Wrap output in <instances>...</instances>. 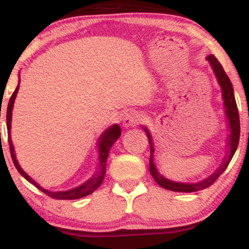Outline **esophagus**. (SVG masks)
Masks as SVG:
<instances>
[{"instance_id": "1", "label": "esophagus", "mask_w": 249, "mask_h": 249, "mask_svg": "<svg viewBox=\"0 0 249 249\" xmlns=\"http://www.w3.org/2000/svg\"><path fill=\"white\" fill-rule=\"evenodd\" d=\"M141 122V116L138 115L137 112H128L125 115L124 119H123V126L125 127H130V126H134L136 124Z\"/></svg>"}]
</instances>
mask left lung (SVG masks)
<instances>
[{
  "instance_id": "8db88e82",
  "label": "left lung",
  "mask_w": 249,
  "mask_h": 249,
  "mask_svg": "<svg viewBox=\"0 0 249 249\" xmlns=\"http://www.w3.org/2000/svg\"><path fill=\"white\" fill-rule=\"evenodd\" d=\"M206 59L210 63L211 68L213 69L214 75L216 77V81H218L220 88H221V93H222V101H224V108H225V116L226 121H227V127L230 133L227 134V138H226V151L224 159H222L220 166L216 168L214 172L208 176L207 178L200 180L196 182H180V181H173L165 178L162 174L158 171V168L154 165V145H153V139L151 136L150 130L145 125H142V130L146 133L148 138V144H150L151 148V156H150V173L153 177V179L156 180L157 184L162 188H166V190L173 191V192H185V193H191V192H196V191L205 190L208 186L213 184L216 179L219 178V176L227 168L228 164L232 160L234 153H235L236 148L239 145V139H240V119H239V111L238 107H236L235 97H234V90L233 85L231 83L228 76L226 75L224 68L221 67L218 59L215 58L214 55H208Z\"/></svg>"
}]
</instances>
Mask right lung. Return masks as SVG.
Wrapping results in <instances>:
<instances>
[{"mask_svg":"<svg viewBox=\"0 0 249 249\" xmlns=\"http://www.w3.org/2000/svg\"><path fill=\"white\" fill-rule=\"evenodd\" d=\"M19 78V77H18ZM19 89V79H18V85L15 89V91L11 95L9 103H8V107H7V128H8V142H9V147H10V154L11 158H13L14 165L17 168L21 176H23L28 181L31 182L33 185L41 190L42 192H44L47 196H51L53 199H61V200H75V199H81L83 196H87L89 194L93 193L95 191L101 186V184L104 180L105 177V172H107V160L108 153H110L111 147L112 145L115 144V142L117 139L121 137V127H119L118 124H113L111 125L110 127H107V130L103 132L101 136H99L98 141H97V148H98V168L95 171V173L92 174L90 179H88L87 181L83 182L82 185L77 186L75 188H71V190L68 191H57V192H53V191L45 190L43 188L41 185H38L37 182L31 178L30 176H28L27 173L22 170V167L19 166L18 161L16 159V152L15 148H14L13 145V141H11V134H10V130H11V116H13V108H14V103H15L17 92H18Z\"/></svg>","mask_w":249,"mask_h":249,"instance_id":"add662e5","label":"right lung"}]
</instances>
